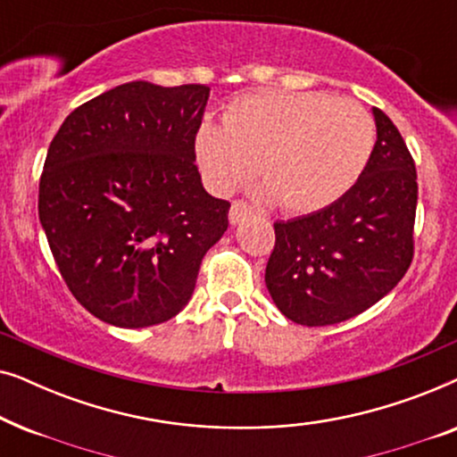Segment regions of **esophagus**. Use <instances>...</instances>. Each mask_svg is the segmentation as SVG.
Listing matches in <instances>:
<instances>
[{"instance_id": "1", "label": "esophagus", "mask_w": 457, "mask_h": 457, "mask_svg": "<svg viewBox=\"0 0 457 457\" xmlns=\"http://www.w3.org/2000/svg\"><path fill=\"white\" fill-rule=\"evenodd\" d=\"M252 214H253L252 205H247L245 202H233L228 212V220L230 224H239L241 220H245V218H249Z\"/></svg>"}]
</instances>
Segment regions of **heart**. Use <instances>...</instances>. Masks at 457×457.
Listing matches in <instances>:
<instances>
[{
  "label": "heart",
  "mask_w": 457,
  "mask_h": 457,
  "mask_svg": "<svg viewBox=\"0 0 457 457\" xmlns=\"http://www.w3.org/2000/svg\"><path fill=\"white\" fill-rule=\"evenodd\" d=\"M374 143V118L360 104L318 91H266L230 102L222 124L204 118L193 154L216 193L245 185L258 164L278 208L303 216L339 202L358 183Z\"/></svg>",
  "instance_id": "1"
}]
</instances>
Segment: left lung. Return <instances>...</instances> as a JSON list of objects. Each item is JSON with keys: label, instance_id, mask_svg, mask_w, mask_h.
<instances>
[{"label": "left lung", "instance_id": "left-lung-1", "mask_svg": "<svg viewBox=\"0 0 457 457\" xmlns=\"http://www.w3.org/2000/svg\"><path fill=\"white\" fill-rule=\"evenodd\" d=\"M377 143L358 183L328 208L274 222L266 287L277 308L303 327H327L383 299L414 255L418 183L403 137L372 108Z\"/></svg>", "mask_w": 457, "mask_h": 457}]
</instances>
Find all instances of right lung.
<instances>
[{
	"mask_svg": "<svg viewBox=\"0 0 457 457\" xmlns=\"http://www.w3.org/2000/svg\"><path fill=\"white\" fill-rule=\"evenodd\" d=\"M210 87L118 85L79 105L47 149L39 220L58 270L99 320L143 328L189 303L230 204L193 154Z\"/></svg>",
	"mask_w": 457,
	"mask_h": 457,
	"instance_id": "right-lung-1",
	"label": "right lung"
}]
</instances>
